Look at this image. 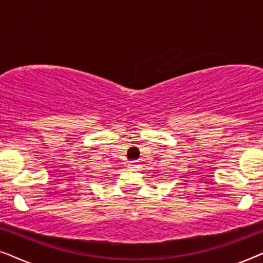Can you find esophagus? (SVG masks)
Segmentation results:
<instances>
[{
    "mask_svg": "<svg viewBox=\"0 0 263 263\" xmlns=\"http://www.w3.org/2000/svg\"><path fill=\"white\" fill-rule=\"evenodd\" d=\"M129 166L135 167L136 166V161H130V163H129Z\"/></svg>",
    "mask_w": 263,
    "mask_h": 263,
    "instance_id": "1",
    "label": "esophagus"
}]
</instances>
